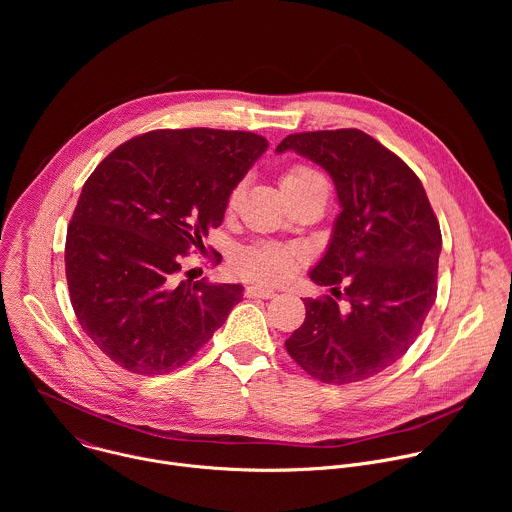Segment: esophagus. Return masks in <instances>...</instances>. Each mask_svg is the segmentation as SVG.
Here are the masks:
<instances>
[{
  "mask_svg": "<svg viewBox=\"0 0 512 512\" xmlns=\"http://www.w3.org/2000/svg\"><path fill=\"white\" fill-rule=\"evenodd\" d=\"M245 296L247 298H263V300H269L275 296V291L267 285H247L245 287Z\"/></svg>",
  "mask_w": 512,
  "mask_h": 512,
  "instance_id": "1",
  "label": "esophagus"
}]
</instances>
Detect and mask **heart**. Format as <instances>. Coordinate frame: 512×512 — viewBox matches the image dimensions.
Listing matches in <instances>:
<instances>
[{"instance_id": "b5f03b06", "label": "heart", "mask_w": 512, "mask_h": 512, "mask_svg": "<svg viewBox=\"0 0 512 512\" xmlns=\"http://www.w3.org/2000/svg\"><path fill=\"white\" fill-rule=\"evenodd\" d=\"M318 180H322V176L314 168L304 166V164H296L283 174L281 186L287 192V190H296V188L308 186V184L318 182ZM239 194H241V184L235 186V190L229 194V208L235 206ZM300 261H302V255L296 249L261 243V245H251V247L239 251L235 255L233 265L247 279L271 283V281H281V279L289 277L291 273L296 271Z\"/></svg>"}]
</instances>
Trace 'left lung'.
<instances>
[{
	"label": "left lung",
	"mask_w": 512,
	"mask_h": 512,
	"mask_svg": "<svg viewBox=\"0 0 512 512\" xmlns=\"http://www.w3.org/2000/svg\"><path fill=\"white\" fill-rule=\"evenodd\" d=\"M289 150L324 168L336 186L342 210L310 279L332 285L348 306L306 298V320L285 348L322 383L364 381L391 367L421 332L437 294L440 223L415 172L360 129L287 135L275 152Z\"/></svg>",
	"instance_id": "obj_1"
}]
</instances>
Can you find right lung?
I'll list each match as a JSON object with an SVG mask.
<instances>
[{"label": "right lung", "instance_id": "right-lung-1", "mask_svg": "<svg viewBox=\"0 0 512 512\" xmlns=\"http://www.w3.org/2000/svg\"><path fill=\"white\" fill-rule=\"evenodd\" d=\"M267 145L251 131H150L121 143L85 182L64 249L70 304L121 369H180L241 302L243 285L192 283L180 269L221 227L229 194Z\"/></svg>", "mask_w": 512, "mask_h": 512}]
</instances>
